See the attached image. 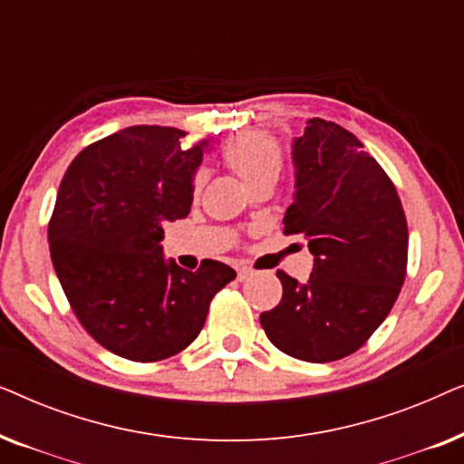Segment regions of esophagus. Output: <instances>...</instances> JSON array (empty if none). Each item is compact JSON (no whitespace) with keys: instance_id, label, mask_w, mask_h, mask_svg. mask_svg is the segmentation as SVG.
Instances as JSON below:
<instances>
[{"instance_id":"1","label":"esophagus","mask_w":464,"mask_h":464,"mask_svg":"<svg viewBox=\"0 0 464 464\" xmlns=\"http://www.w3.org/2000/svg\"><path fill=\"white\" fill-rule=\"evenodd\" d=\"M253 276V270H249V268H238V281L243 283V281H246V278H251Z\"/></svg>"}]
</instances>
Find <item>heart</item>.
Returning <instances> with one entry per match:
<instances>
[{"label":"heart","mask_w":464,"mask_h":464,"mask_svg":"<svg viewBox=\"0 0 464 464\" xmlns=\"http://www.w3.org/2000/svg\"><path fill=\"white\" fill-rule=\"evenodd\" d=\"M221 158L249 189L266 181L276 183L285 162L281 143L264 132H243L232 139L221 151ZM202 186H205V173L198 170L192 179V192L198 194Z\"/></svg>","instance_id":"b5f03b06"}]
</instances>
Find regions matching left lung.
Wrapping results in <instances>:
<instances>
[{
    "label": "left lung",
    "mask_w": 464,
    "mask_h": 464,
    "mask_svg": "<svg viewBox=\"0 0 464 464\" xmlns=\"http://www.w3.org/2000/svg\"><path fill=\"white\" fill-rule=\"evenodd\" d=\"M291 156L285 234L308 240L314 266L306 283L276 272L281 304L259 323L278 351L327 363L363 346L389 316L408 266V221L389 175L342 126L308 120Z\"/></svg>",
    "instance_id": "8db88e82"
}]
</instances>
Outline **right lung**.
Here are the masks:
<instances>
[{"mask_svg": "<svg viewBox=\"0 0 464 464\" xmlns=\"http://www.w3.org/2000/svg\"><path fill=\"white\" fill-rule=\"evenodd\" d=\"M186 130L130 126L82 150L48 226L50 257L75 316L118 357L160 361L192 344L208 304L237 278L205 259L183 270L162 253L164 224L188 218L192 179L211 148Z\"/></svg>", "mask_w": 464, "mask_h": 464, "instance_id": "obj_1", "label": "right lung"}]
</instances>
